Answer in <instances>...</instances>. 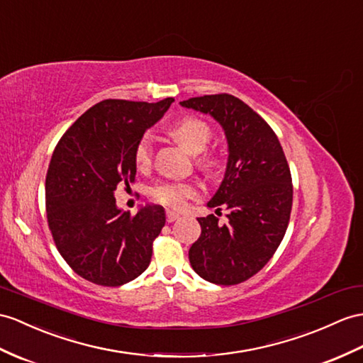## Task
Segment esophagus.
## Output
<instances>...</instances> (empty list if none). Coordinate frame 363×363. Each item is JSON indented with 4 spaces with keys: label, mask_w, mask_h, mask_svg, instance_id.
Wrapping results in <instances>:
<instances>
[{
    "label": "esophagus",
    "mask_w": 363,
    "mask_h": 363,
    "mask_svg": "<svg viewBox=\"0 0 363 363\" xmlns=\"http://www.w3.org/2000/svg\"><path fill=\"white\" fill-rule=\"evenodd\" d=\"M179 218H180L179 212L171 211V209L166 211V222H167V223H172V222H175V220H179Z\"/></svg>",
    "instance_id": "1"
}]
</instances>
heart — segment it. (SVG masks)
I'll return each mask as SVG.
<instances>
[{"label": "heart", "instance_id": "heart-1", "mask_svg": "<svg viewBox=\"0 0 363 363\" xmlns=\"http://www.w3.org/2000/svg\"><path fill=\"white\" fill-rule=\"evenodd\" d=\"M171 134L182 146L192 154H200L206 149L212 137V130L205 121L196 117H184L175 121L171 128ZM154 140L151 134H145L138 141L135 149V163L138 167H147L152 162ZM201 163L205 166L214 164V158L203 155ZM199 186L191 182H160L151 188V197L169 208H182L188 199L197 196Z\"/></svg>", "mask_w": 363, "mask_h": 363}]
</instances>
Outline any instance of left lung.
Returning a JSON list of instances; mask_svg holds the SVG:
<instances>
[{
  "instance_id": "obj_1",
  "label": "left lung",
  "mask_w": 363,
  "mask_h": 363,
  "mask_svg": "<svg viewBox=\"0 0 363 363\" xmlns=\"http://www.w3.org/2000/svg\"><path fill=\"white\" fill-rule=\"evenodd\" d=\"M220 123L228 141V163L217 192L208 201L228 223L211 214L197 218L199 240L189 262L201 279L237 285L257 274L284 240L293 206V182L277 135L248 104L229 94L180 101Z\"/></svg>"
}]
</instances>
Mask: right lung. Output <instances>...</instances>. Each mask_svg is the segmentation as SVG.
Returning a JSON list of instances; mask_svg holds the SVG:
<instances>
[{
	"instance_id": "1",
	"label": "right lung",
	"mask_w": 363,
	"mask_h": 363,
	"mask_svg": "<svg viewBox=\"0 0 363 363\" xmlns=\"http://www.w3.org/2000/svg\"><path fill=\"white\" fill-rule=\"evenodd\" d=\"M174 99L104 100L87 109L52 154L46 175L48 223L57 250L78 276L120 286L149 267L166 216L160 205L121 211L113 192L135 180V149Z\"/></svg>"
}]
</instances>
